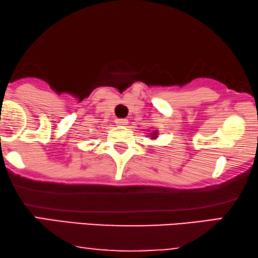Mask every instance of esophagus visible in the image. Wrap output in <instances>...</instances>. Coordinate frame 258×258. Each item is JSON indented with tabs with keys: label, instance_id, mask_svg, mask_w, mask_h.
<instances>
[{
	"label": "esophagus",
	"instance_id": "obj_1",
	"mask_svg": "<svg viewBox=\"0 0 258 258\" xmlns=\"http://www.w3.org/2000/svg\"><path fill=\"white\" fill-rule=\"evenodd\" d=\"M115 123L117 125H126V123H128V121H126L125 118H117Z\"/></svg>",
	"mask_w": 258,
	"mask_h": 258
}]
</instances>
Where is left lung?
Listing matches in <instances>:
<instances>
[{"label":"left lung","mask_w":258,"mask_h":258,"mask_svg":"<svg viewBox=\"0 0 258 258\" xmlns=\"http://www.w3.org/2000/svg\"><path fill=\"white\" fill-rule=\"evenodd\" d=\"M148 136L150 137V140H156V139H158V136H159V132H158V130H153V132H150L148 134Z\"/></svg>","instance_id":"obj_1"}]
</instances>
